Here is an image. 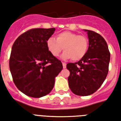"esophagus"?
<instances>
[{
    "instance_id": "esophagus-1",
    "label": "esophagus",
    "mask_w": 121,
    "mask_h": 121,
    "mask_svg": "<svg viewBox=\"0 0 121 121\" xmlns=\"http://www.w3.org/2000/svg\"><path fill=\"white\" fill-rule=\"evenodd\" d=\"M62 65L64 69H65V68H66V64L65 62H62Z\"/></svg>"
}]
</instances>
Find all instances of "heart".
I'll return each mask as SVG.
<instances>
[{
    "label": "heart",
    "instance_id": "heart-1",
    "mask_svg": "<svg viewBox=\"0 0 121 121\" xmlns=\"http://www.w3.org/2000/svg\"><path fill=\"white\" fill-rule=\"evenodd\" d=\"M56 39V40L50 38L46 41L47 48L55 57L59 56L63 48L65 51L62 55V58L64 60L72 59L73 61H78L86 54L88 40L85 36L65 31L57 34Z\"/></svg>",
    "mask_w": 121,
    "mask_h": 121
}]
</instances>
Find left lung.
Listing matches in <instances>:
<instances>
[{"mask_svg":"<svg viewBox=\"0 0 121 121\" xmlns=\"http://www.w3.org/2000/svg\"><path fill=\"white\" fill-rule=\"evenodd\" d=\"M87 33L89 46L86 54L77 62L69 63V86L75 95H90L100 87L108 73L110 52L104 39L95 31Z\"/></svg>","mask_w":121,"mask_h":121,"instance_id":"1","label":"left lung"}]
</instances>
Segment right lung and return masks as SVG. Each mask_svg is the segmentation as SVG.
Instances as JSON below:
<instances>
[{"instance_id": "add662e5", "label": "right lung", "mask_w": 121, "mask_h": 121, "mask_svg": "<svg viewBox=\"0 0 121 121\" xmlns=\"http://www.w3.org/2000/svg\"><path fill=\"white\" fill-rule=\"evenodd\" d=\"M55 28H35L21 35L13 44L9 67L19 90L33 98H41L52 90L55 78L62 70L61 61L52 56L46 41Z\"/></svg>"}]
</instances>
